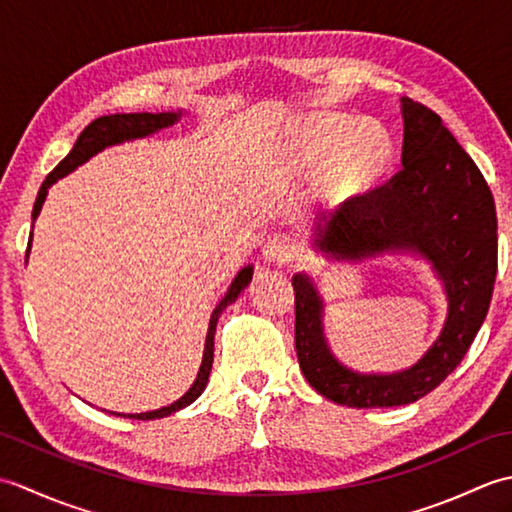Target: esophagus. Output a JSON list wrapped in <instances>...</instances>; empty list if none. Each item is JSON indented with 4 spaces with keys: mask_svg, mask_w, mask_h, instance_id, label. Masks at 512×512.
<instances>
[{
    "mask_svg": "<svg viewBox=\"0 0 512 512\" xmlns=\"http://www.w3.org/2000/svg\"><path fill=\"white\" fill-rule=\"evenodd\" d=\"M297 242L290 235L284 233H275L266 239V244L262 248V255L268 264L275 266H284L290 264L292 259L297 257Z\"/></svg>",
    "mask_w": 512,
    "mask_h": 512,
    "instance_id": "34e87169",
    "label": "esophagus"
}]
</instances>
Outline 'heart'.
I'll return each instance as SVG.
<instances>
[{"mask_svg": "<svg viewBox=\"0 0 512 512\" xmlns=\"http://www.w3.org/2000/svg\"><path fill=\"white\" fill-rule=\"evenodd\" d=\"M292 140L303 165L323 171L325 187L336 202H354L372 193L394 160V147L383 127L339 112L306 116Z\"/></svg>", "mask_w": 512, "mask_h": 512, "instance_id": "1", "label": "heart"}]
</instances>
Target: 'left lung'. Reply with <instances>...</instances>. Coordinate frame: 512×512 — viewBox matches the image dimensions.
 Here are the masks:
<instances>
[{"label":"left lung","instance_id":"1","mask_svg":"<svg viewBox=\"0 0 512 512\" xmlns=\"http://www.w3.org/2000/svg\"><path fill=\"white\" fill-rule=\"evenodd\" d=\"M402 169L383 189L314 233L312 248L336 262L411 253L431 264L447 295V321L416 363L361 374L334 356L323 330L325 301L306 273L295 286V347L308 383L336 405L374 409L416 402L462 363L491 306L497 275L493 193L442 118L402 96Z\"/></svg>","mask_w":512,"mask_h":512}]
</instances>
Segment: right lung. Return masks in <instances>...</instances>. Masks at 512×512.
Here are the masks:
<instances>
[{
    "label": "right lung",
    "mask_w": 512,
    "mask_h": 512,
    "mask_svg": "<svg viewBox=\"0 0 512 512\" xmlns=\"http://www.w3.org/2000/svg\"><path fill=\"white\" fill-rule=\"evenodd\" d=\"M182 116V110L178 112H158V114H151V112H138V114H110V116H101L92 121L88 127L83 129L81 136L76 138V143L72 147V151L68 156H65L50 176L46 178V182L41 184L39 195L35 200V209H32V222L37 220L39 213H41V206L46 202V195L48 189L52 187L54 182L59 178L68 176L76 167H81L83 162H88L92 156L99 154L105 147H112V145H121L125 140H136V138H145L160 132V129L171 127L173 123H178ZM30 244H32V233H30V242H28V250L30 253ZM28 257V255H26ZM28 262V259H26ZM250 279H253V266H244L239 270L237 277L231 281V286H228L226 295L222 297V301L217 303L213 314H211V321H209V332H206V341H204V354H202V365H200V372L195 376L193 385L189 387V391L184 396H180L176 402H171L167 407H160L154 411H145V413H127L125 418H134V420H156V418H165L171 416V413H176L184 407H189L193 400H198L200 394L204 391L206 383H209V374H211V367H213V339H215V325L217 319H220V314L224 312L226 306H231L235 303V299L242 295L244 288L250 284ZM116 416H123V413H116Z\"/></svg>",
    "instance_id": "1"
}]
</instances>
